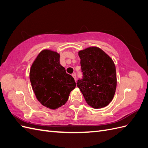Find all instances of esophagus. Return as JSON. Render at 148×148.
Wrapping results in <instances>:
<instances>
[{
  "instance_id": "esophagus-1",
  "label": "esophagus",
  "mask_w": 148,
  "mask_h": 148,
  "mask_svg": "<svg viewBox=\"0 0 148 148\" xmlns=\"http://www.w3.org/2000/svg\"><path fill=\"white\" fill-rule=\"evenodd\" d=\"M72 77L74 78V79H75V82L77 81V78H76V75H75V73L72 74Z\"/></svg>"
}]
</instances>
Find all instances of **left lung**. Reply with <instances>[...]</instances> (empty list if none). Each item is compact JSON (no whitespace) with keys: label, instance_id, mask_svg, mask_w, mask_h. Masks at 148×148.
<instances>
[{"label":"left lung","instance_id":"obj_1","mask_svg":"<svg viewBox=\"0 0 148 148\" xmlns=\"http://www.w3.org/2000/svg\"><path fill=\"white\" fill-rule=\"evenodd\" d=\"M83 79L77 86L87 104L94 109L106 107L112 101L117 87L115 65L112 58L96 46L78 52Z\"/></svg>","mask_w":148,"mask_h":148}]
</instances>
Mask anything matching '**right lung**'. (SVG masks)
Segmentation results:
<instances>
[{
	"label": "right lung",
	"instance_id": "add662e5",
	"mask_svg": "<svg viewBox=\"0 0 148 148\" xmlns=\"http://www.w3.org/2000/svg\"><path fill=\"white\" fill-rule=\"evenodd\" d=\"M29 79L38 101L53 110L64 105L76 87L74 78L60 64L59 53L50 49H44L36 57Z\"/></svg>",
	"mask_w": 148,
	"mask_h": 148
}]
</instances>
